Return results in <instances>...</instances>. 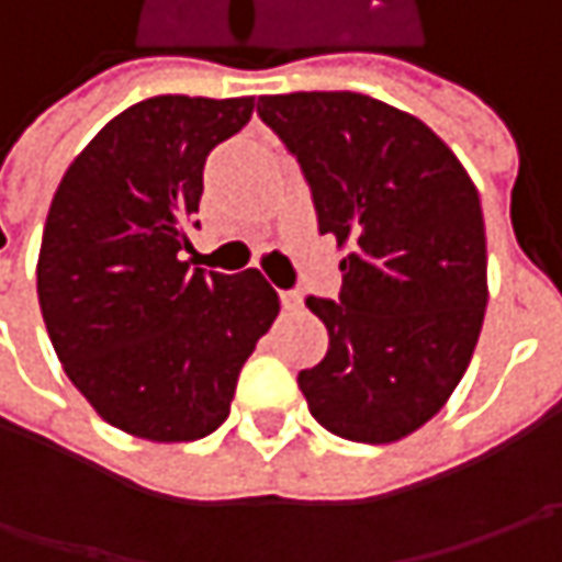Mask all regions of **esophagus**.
<instances>
[{"label": "esophagus", "mask_w": 562, "mask_h": 562, "mask_svg": "<svg viewBox=\"0 0 562 562\" xmlns=\"http://www.w3.org/2000/svg\"><path fill=\"white\" fill-rule=\"evenodd\" d=\"M281 306H284V310H296V306H300V293L281 291Z\"/></svg>", "instance_id": "1"}]
</instances>
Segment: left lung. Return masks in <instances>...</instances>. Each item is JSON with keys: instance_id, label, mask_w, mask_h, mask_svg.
I'll list each match as a JSON object with an SVG mask.
<instances>
[{"instance_id": "8db88e82", "label": "left lung", "mask_w": 562, "mask_h": 562, "mask_svg": "<svg viewBox=\"0 0 562 562\" xmlns=\"http://www.w3.org/2000/svg\"><path fill=\"white\" fill-rule=\"evenodd\" d=\"M256 112L303 168L318 231L347 249L340 296H306L328 353L296 384L337 438L400 441L447 403L479 344V190L428 124L372 97H259Z\"/></svg>"}]
</instances>
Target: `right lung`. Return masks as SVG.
Wrapping results in <instances>:
<instances>
[{"instance_id": "obj_1", "label": "right lung", "mask_w": 562, "mask_h": 562, "mask_svg": "<svg viewBox=\"0 0 562 562\" xmlns=\"http://www.w3.org/2000/svg\"><path fill=\"white\" fill-rule=\"evenodd\" d=\"M256 99L153 97L109 121L55 190L36 296L55 353L109 425L159 443L212 435L281 310L256 269H190L205 156Z\"/></svg>"}]
</instances>
